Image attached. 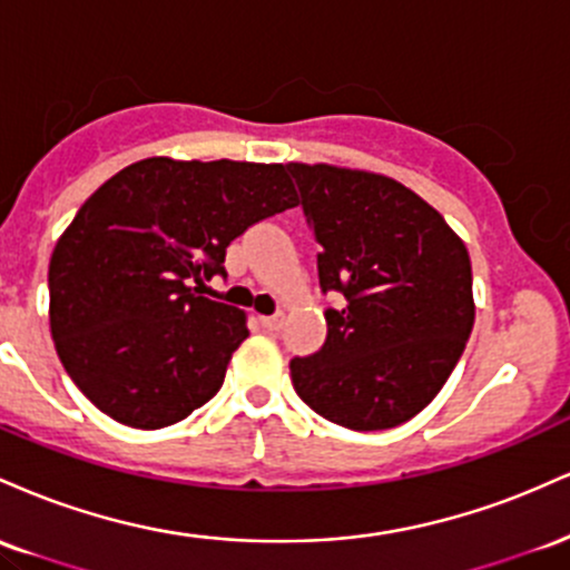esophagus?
<instances>
[{
	"instance_id": "esophagus-1",
	"label": "esophagus",
	"mask_w": 570,
	"mask_h": 570,
	"mask_svg": "<svg viewBox=\"0 0 570 570\" xmlns=\"http://www.w3.org/2000/svg\"><path fill=\"white\" fill-rule=\"evenodd\" d=\"M259 324H263L265 330H281V324H284V313H273V316H259Z\"/></svg>"
}]
</instances>
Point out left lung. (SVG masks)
Segmentation results:
<instances>
[{"mask_svg": "<svg viewBox=\"0 0 570 570\" xmlns=\"http://www.w3.org/2000/svg\"><path fill=\"white\" fill-rule=\"evenodd\" d=\"M318 240L326 340L289 362L311 410L353 431L394 429L440 394L474 326L472 263L436 208L389 176L286 166Z\"/></svg>", "mask_w": 570, "mask_h": 570, "instance_id": "8db88e82", "label": "left lung"}]
</instances>
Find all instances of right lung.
<instances>
[{
  "mask_svg": "<svg viewBox=\"0 0 570 570\" xmlns=\"http://www.w3.org/2000/svg\"><path fill=\"white\" fill-rule=\"evenodd\" d=\"M294 206L281 163L147 158L104 181L48 271L50 332L77 389L134 429L203 407L248 330L193 284L227 276V246Z\"/></svg>",
  "mask_w": 570,
  "mask_h": 570,
  "instance_id": "obj_1",
  "label": "right lung"
}]
</instances>
